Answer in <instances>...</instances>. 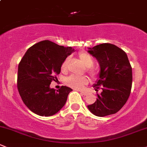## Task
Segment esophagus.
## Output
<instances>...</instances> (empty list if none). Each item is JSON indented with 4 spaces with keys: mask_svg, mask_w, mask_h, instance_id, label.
<instances>
[{
    "mask_svg": "<svg viewBox=\"0 0 147 147\" xmlns=\"http://www.w3.org/2000/svg\"><path fill=\"white\" fill-rule=\"evenodd\" d=\"M80 94H83V95H86L87 94V92H84V91H80Z\"/></svg>",
    "mask_w": 147,
    "mask_h": 147,
    "instance_id": "34e87169",
    "label": "esophagus"
}]
</instances>
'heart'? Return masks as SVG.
Wrapping results in <instances>:
<instances>
[{
  "instance_id": "heart-1",
  "label": "heart",
  "mask_w": 147,
  "mask_h": 147,
  "mask_svg": "<svg viewBox=\"0 0 147 147\" xmlns=\"http://www.w3.org/2000/svg\"><path fill=\"white\" fill-rule=\"evenodd\" d=\"M78 57H79L82 64L85 67H87V71L90 74L92 77L95 76V70L92 67H91L93 65V63H94V60H93L92 57L88 53L83 52V53H79ZM69 60H70L69 57H67L64 59L61 66V71H66L67 70ZM65 83L67 86L71 87L74 89H82L83 87L88 83V78L86 76H78L71 75L70 76L66 78Z\"/></svg>"
}]
</instances>
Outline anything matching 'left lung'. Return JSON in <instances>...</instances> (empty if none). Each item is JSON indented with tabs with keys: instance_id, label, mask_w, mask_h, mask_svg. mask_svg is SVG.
Here are the masks:
<instances>
[{
	"instance_id": "8db88e82",
	"label": "left lung",
	"mask_w": 147,
	"mask_h": 147,
	"mask_svg": "<svg viewBox=\"0 0 147 147\" xmlns=\"http://www.w3.org/2000/svg\"><path fill=\"white\" fill-rule=\"evenodd\" d=\"M88 53L97 59L100 67L99 80L93 85L101 88L97 101L88 106L91 113L99 117L116 113L129 98L132 88V67L127 54L118 47L102 43L89 48Z\"/></svg>"
}]
</instances>
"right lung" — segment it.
I'll list each match as a JSON object with an SVG mask.
<instances>
[{
    "mask_svg": "<svg viewBox=\"0 0 147 147\" xmlns=\"http://www.w3.org/2000/svg\"><path fill=\"white\" fill-rule=\"evenodd\" d=\"M74 51L45 40L27 50L18 66L17 89L24 105L36 114L50 116L57 113L67 102L73 90L61 86L50 88L52 81L61 71L64 59Z\"/></svg>",
    "mask_w": 147,
    "mask_h": 147,
    "instance_id": "1",
    "label": "right lung"
}]
</instances>
